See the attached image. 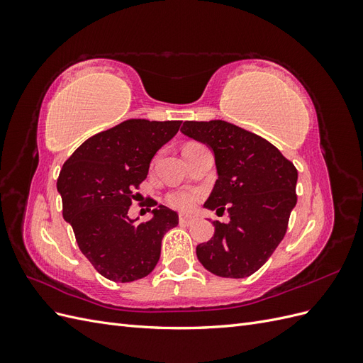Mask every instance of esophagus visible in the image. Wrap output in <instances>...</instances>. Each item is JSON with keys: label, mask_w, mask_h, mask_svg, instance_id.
<instances>
[{"label": "esophagus", "mask_w": 363, "mask_h": 363, "mask_svg": "<svg viewBox=\"0 0 363 363\" xmlns=\"http://www.w3.org/2000/svg\"><path fill=\"white\" fill-rule=\"evenodd\" d=\"M195 221H196V218L194 215H184V213L179 215V223L182 225H191Z\"/></svg>", "instance_id": "34e87169"}]
</instances>
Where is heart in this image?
Listing matches in <instances>:
<instances>
[{
    "label": "heart",
    "instance_id": "b5f03b06",
    "mask_svg": "<svg viewBox=\"0 0 363 363\" xmlns=\"http://www.w3.org/2000/svg\"><path fill=\"white\" fill-rule=\"evenodd\" d=\"M201 191L199 189H177L172 191L167 195V203L177 208V211H191V208L195 206V203L200 200Z\"/></svg>",
    "mask_w": 363,
    "mask_h": 363
}]
</instances>
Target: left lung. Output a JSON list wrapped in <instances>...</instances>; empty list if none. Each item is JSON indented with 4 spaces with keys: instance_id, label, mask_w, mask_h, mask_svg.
Instances as JSON below:
<instances>
[{
    "instance_id": "obj_1",
    "label": "left lung",
    "mask_w": 363,
    "mask_h": 363,
    "mask_svg": "<svg viewBox=\"0 0 363 363\" xmlns=\"http://www.w3.org/2000/svg\"><path fill=\"white\" fill-rule=\"evenodd\" d=\"M182 133L212 148L218 180L204 207L230 216L213 221L215 235L196 257L215 276L248 277L286 235L298 172L271 142L225 121H184Z\"/></svg>"
}]
</instances>
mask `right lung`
I'll list each match as a JSON object with an SVG mask.
<instances>
[{
	"label": "right lung",
	"instance_id": "obj_1",
	"mask_svg": "<svg viewBox=\"0 0 363 363\" xmlns=\"http://www.w3.org/2000/svg\"><path fill=\"white\" fill-rule=\"evenodd\" d=\"M180 125L182 121L127 119L84 140L63 163L57 179L63 218L86 259L108 280L147 277L157 265L164 233L179 224V215L157 203L147 223L136 224L127 213L151 159Z\"/></svg>",
	"mask_w": 363,
	"mask_h": 363
}]
</instances>
